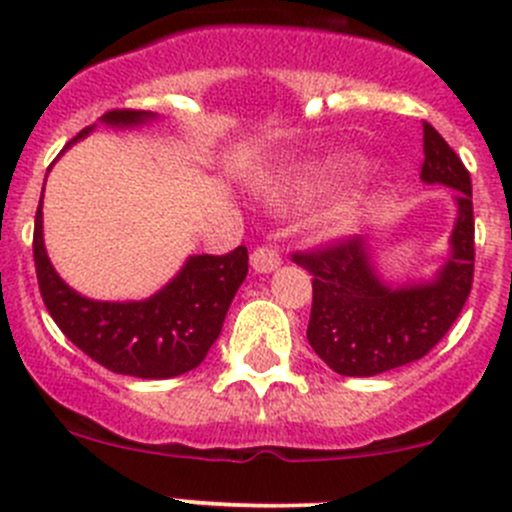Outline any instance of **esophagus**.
I'll return each instance as SVG.
<instances>
[{"instance_id":"obj_1","label":"esophagus","mask_w":512,"mask_h":512,"mask_svg":"<svg viewBox=\"0 0 512 512\" xmlns=\"http://www.w3.org/2000/svg\"><path fill=\"white\" fill-rule=\"evenodd\" d=\"M250 265L255 272H272L280 267V252L270 245L255 247L250 255Z\"/></svg>"}]
</instances>
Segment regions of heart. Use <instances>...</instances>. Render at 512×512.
Masks as SVG:
<instances>
[{
  "label": "heart",
  "instance_id": "obj_1",
  "mask_svg": "<svg viewBox=\"0 0 512 512\" xmlns=\"http://www.w3.org/2000/svg\"><path fill=\"white\" fill-rule=\"evenodd\" d=\"M329 183V173L312 175V178H302L297 185H294V198L297 200H309L314 195L322 193ZM359 223V203L356 200H342V203H334L319 215L317 227L319 232L329 237H337V235H347L349 230H354V225Z\"/></svg>",
  "mask_w": 512,
  "mask_h": 512
}]
</instances>
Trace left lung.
Segmentation results:
<instances>
[{"label":"left lung","mask_w":512,"mask_h":512,"mask_svg":"<svg viewBox=\"0 0 512 512\" xmlns=\"http://www.w3.org/2000/svg\"><path fill=\"white\" fill-rule=\"evenodd\" d=\"M421 180L456 190L451 255L431 282L391 287L361 237L329 242L292 260L312 275L307 339L342 376H376L421 359L446 337L473 287L471 173L441 133L423 123Z\"/></svg>","instance_id":"1"}]
</instances>
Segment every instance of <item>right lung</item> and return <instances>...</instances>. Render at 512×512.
<instances>
[{
    "label": "right lung",
    "instance_id": "1",
    "mask_svg": "<svg viewBox=\"0 0 512 512\" xmlns=\"http://www.w3.org/2000/svg\"><path fill=\"white\" fill-rule=\"evenodd\" d=\"M151 118L156 116L148 111L121 108L103 113L101 121L131 128ZM91 128L71 138L69 146ZM34 265L41 299L69 342L113 374L170 379L195 369L220 337L232 297L247 277V247L240 245L227 255L188 257L183 270L143 302H98L74 292L51 267L39 200Z\"/></svg>",
    "mask_w": 512,
    "mask_h": 512
}]
</instances>
